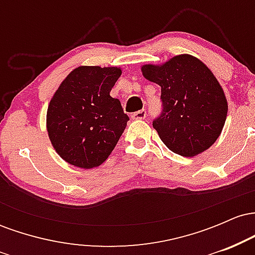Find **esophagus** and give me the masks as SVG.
I'll use <instances>...</instances> for the list:
<instances>
[{"label":"esophagus","mask_w":255,"mask_h":255,"mask_svg":"<svg viewBox=\"0 0 255 255\" xmlns=\"http://www.w3.org/2000/svg\"><path fill=\"white\" fill-rule=\"evenodd\" d=\"M146 115H147V113H146V110H139L136 111V113H134L133 115H131V119L133 120H144L146 119Z\"/></svg>","instance_id":"1"}]
</instances>
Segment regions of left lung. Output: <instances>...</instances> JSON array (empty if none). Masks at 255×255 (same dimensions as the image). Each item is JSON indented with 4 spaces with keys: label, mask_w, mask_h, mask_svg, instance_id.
Here are the masks:
<instances>
[{
    "label": "left lung",
    "mask_w": 255,
    "mask_h": 255,
    "mask_svg": "<svg viewBox=\"0 0 255 255\" xmlns=\"http://www.w3.org/2000/svg\"><path fill=\"white\" fill-rule=\"evenodd\" d=\"M141 71L162 89V111L152 125L166 147L183 157L207 150L223 129L228 111L211 71L191 55H178L163 66L146 64Z\"/></svg>",
    "instance_id": "8db88e82"
}]
</instances>
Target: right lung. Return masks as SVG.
Wrapping results in <instances>:
<instances>
[{
  "mask_svg": "<svg viewBox=\"0 0 255 255\" xmlns=\"http://www.w3.org/2000/svg\"><path fill=\"white\" fill-rule=\"evenodd\" d=\"M121 69L78 67L62 81L46 115L49 137L66 162L91 169L105 162L129 121L110 91Z\"/></svg>",
  "mask_w": 255,
  "mask_h": 255,
  "instance_id": "right-lung-1",
  "label": "right lung"
}]
</instances>
